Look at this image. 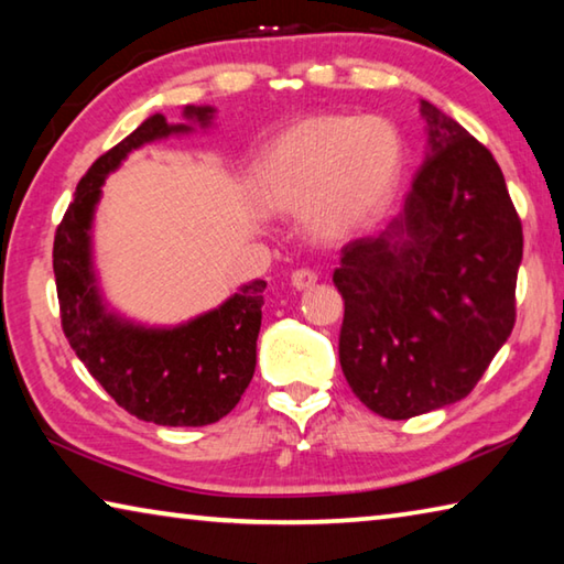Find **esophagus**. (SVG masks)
Instances as JSON below:
<instances>
[{
	"mask_svg": "<svg viewBox=\"0 0 564 564\" xmlns=\"http://www.w3.org/2000/svg\"><path fill=\"white\" fill-rule=\"evenodd\" d=\"M316 281H318V275L313 273V271H308V269H301V271H293L291 273V285H293L295 291L313 289V285H316Z\"/></svg>",
	"mask_w": 564,
	"mask_h": 564,
	"instance_id": "34e87169",
	"label": "esophagus"
}]
</instances>
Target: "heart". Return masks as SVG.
<instances>
[{
  "label": "heart",
  "mask_w": 564,
  "mask_h": 564,
  "mask_svg": "<svg viewBox=\"0 0 564 564\" xmlns=\"http://www.w3.org/2000/svg\"><path fill=\"white\" fill-rule=\"evenodd\" d=\"M403 159L390 121L323 113L293 123L261 151L248 191L263 212L301 214L318 241H343L386 212Z\"/></svg>",
  "instance_id": "heart-1"
}]
</instances>
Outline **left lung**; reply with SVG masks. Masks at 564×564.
Segmentation results:
<instances>
[{"label": "left lung", "instance_id": "obj_1", "mask_svg": "<svg viewBox=\"0 0 564 564\" xmlns=\"http://www.w3.org/2000/svg\"><path fill=\"white\" fill-rule=\"evenodd\" d=\"M427 147L400 214L340 251L338 356L352 393L390 420L453 405L514 326L522 226L498 161L420 101Z\"/></svg>", "mask_w": 564, "mask_h": 564}]
</instances>
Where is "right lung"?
Wrapping results in <instances>:
<instances>
[{
    "label": "right lung",
    "mask_w": 564,
    "mask_h": 564,
    "mask_svg": "<svg viewBox=\"0 0 564 564\" xmlns=\"http://www.w3.org/2000/svg\"><path fill=\"white\" fill-rule=\"evenodd\" d=\"M214 107H184V123L151 113L137 131L94 161L54 236V279L62 328L76 358L139 420L202 427L231 413L256 370L265 281L243 283L216 308L178 326H147L111 308L94 265V216L101 186L131 151L214 123Z\"/></svg>",
    "instance_id": "obj_1"
}]
</instances>
